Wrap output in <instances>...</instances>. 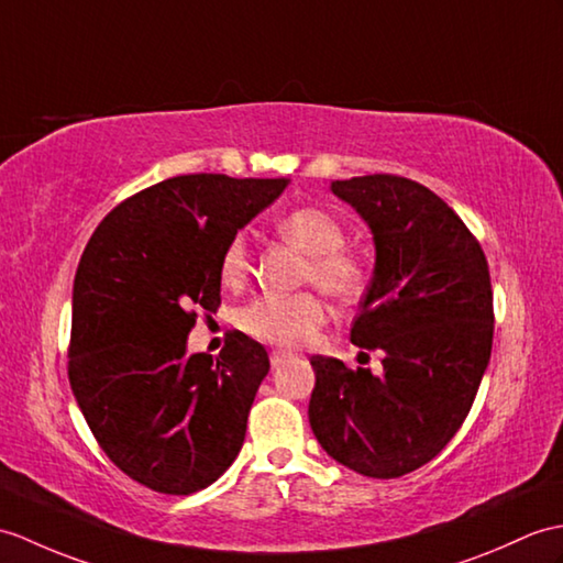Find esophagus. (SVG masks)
Masks as SVG:
<instances>
[{
  "label": "esophagus",
  "mask_w": 563,
  "mask_h": 563,
  "mask_svg": "<svg viewBox=\"0 0 563 563\" xmlns=\"http://www.w3.org/2000/svg\"><path fill=\"white\" fill-rule=\"evenodd\" d=\"M292 355H290V352H285V350H273L271 352V364H273V367H280V364H285L287 360H290Z\"/></svg>",
  "instance_id": "obj_1"
}]
</instances>
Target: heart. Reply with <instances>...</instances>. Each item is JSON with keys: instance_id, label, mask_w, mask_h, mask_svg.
I'll use <instances>...</instances> for the list:
<instances>
[{"instance_id": "1", "label": "heart", "mask_w": 563, "mask_h": 563, "mask_svg": "<svg viewBox=\"0 0 563 563\" xmlns=\"http://www.w3.org/2000/svg\"><path fill=\"white\" fill-rule=\"evenodd\" d=\"M285 242L307 254L302 276L333 299H355L367 283V268L345 250V230L338 218L321 208L305 206L285 213L276 222ZM250 273V244L234 234L220 256V280L240 285ZM240 329L261 343L297 347L307 343L325 321V307L313 292L261 295L240 311Z\"/></svg>"}]
</instances>
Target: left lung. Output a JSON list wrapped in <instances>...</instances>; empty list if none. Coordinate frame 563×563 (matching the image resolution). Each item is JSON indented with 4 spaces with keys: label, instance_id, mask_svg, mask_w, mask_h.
I'll return each mask as SVG.
<instances>
[{
    "label": "left lung",
    "instance_id": "obj_1",
    "mask_svg": "<svg viewBox=\"0 0 563 563\" xmlns=\"http://www.w3.org/2000/svg\"><path fill=\"white\" fill-rule=\"evenodd\" d=\"M367 222L374 276L350 341L382 374L313 355L309 424L333 461L376 479L434 459L467 417L492 355L487 258L434 191L396 175L331 181Z\"/></svg>",
    "mask_w": 563,
    "mask_h": 563
}]
</instances>
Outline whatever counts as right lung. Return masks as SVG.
Wrapping results in <instances>:
<instances>
[{"mask_svg": "<svg viewBox=\"0 0 563 563\" xmlns=\"http://www.w3.org/2000/svg\"><path fill=\"white\" fill-rule=\"evenodd\" d=\"M290 185L199 173L158 181L114 208L78 261L69 382L108 459L143 487L199 492L242 449L271 369L232 331L213 360L187 355L196 309L220 307L228 242Z\"/></svg>", "mask_w": 563, "mask_h": 563, "instance_id": "right-lung-1", "label": "right lung"}]
</instances>
